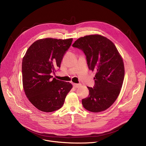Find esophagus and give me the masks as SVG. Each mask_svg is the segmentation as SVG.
Masks as SVG:
<instances>
[{"label": "esophagus", "mask_w": 146, "mask_h": 146, "mask_svg": "<svg viewBox=\"0 0 146 146\" xmlns=\"http://www.w3.org/2000/svg\"><path fill=\"white\" fill-rule=\"evenodd\" d=\"M73 87H74V88H78L81 85H80V84H76V83H73Z\"/></svg>", "instance_id": "obj_1"}]
</instances>
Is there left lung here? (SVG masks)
Masks as SVG:
<instances>
[{
  "mask_svg": "<svg viewBox=\"0 0 146 146\" xmlns=\"http://www.w3.org/2000/svg\"><path fill=\"white\" fill-rule=\"evenodd\" d=\"M72 46L84 52L89 69L96 72L94 87H88V97L82 100L83 107L94 113L106 110L122 88L125 75L122 58L112 41L99 35L80 37Z\"/></svg>",
  "mask_w": 146,
  "mask_h": 146,
  "instance_id": "1",
  "label": "left lung"
}]
</instances>
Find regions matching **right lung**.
I'll return each instance as SVG.
<instances>
[{
	"mask_svg": "<svg viewBox=\"0 0 146 146\" xmlns=\"http://www.w3.org/2000/svg\"><path fill=\"white\" fill-rule=\"evenodd\" d=\"M73 38H46L34 42L23 59V87L32 105L43 112H52L63 106L73 86L52 78Z\"/></svg>",
	"mask_w": 146,
	"mask_h": 146,
	"instance_id": "1",
	"label": "right lung"
}]
</instances>
